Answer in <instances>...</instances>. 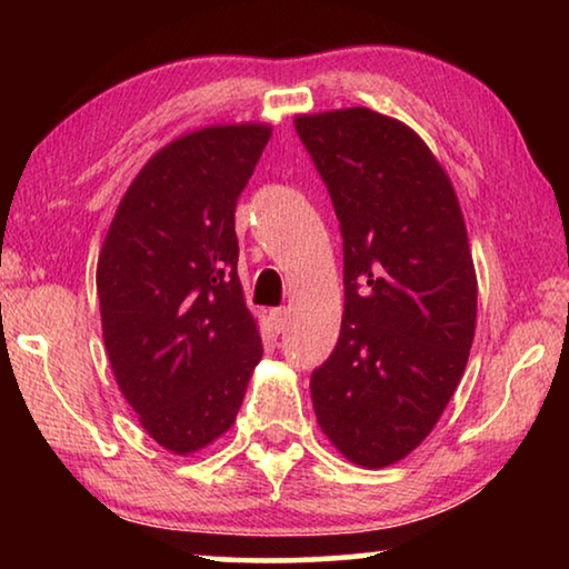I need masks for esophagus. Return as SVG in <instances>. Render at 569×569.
Wrapping results in <instances>:
<instances>
[{
    "mask_svg": "<svg viewBox=\"0 0 569 569\" xmlns=\"http://www.w3.org/2000/svg\"><path fill=\"white\" fill-rule=\"evenodd\" d=\"M271 319H273V323H276V329H278V331H286L288 321H291V311H288L286 306H283V308H273V311H271Z\"/></svg>",
    "mask_w": 569,
    "mask_h": 569,
    "instance_id": "1",
    "label": "esophagus"
}]
</instances>
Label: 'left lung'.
<instances>
[{"mask_svg":"<svg viewBox=\"0 0 569 569\" xmlns=\"http://www.w3.org/2000/svg\"><path fill=\"white\" fill-rule=\"evenodd\" d=\"M343 238L341 333L311 373L323 435L389 467L435 429L465 373L477 273L447 172L407 124L369 108L296 118Z\"/></svg>","mask_w":569,"mask_h":569,"instance_id":"8db88e82","label":"left lung"}]
</instances>
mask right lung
<instances>
[{
    "instance_id": "1",
    "label": "right lung",
    "mask_w": 569,
    "mask_h": 569,
    "mask_svg": "<svg viewBox=\"0 0 569 569\" xmlns=\"http://www.w3.org/2000/svg\"><path fill=\"white\" fill-rule=\"evenodd\" d=\"M268 124L172 140L120 200L98 261L104 349L142 429L190 455L233 427L263 356L238 281L236 203Z\"/></svg>"
}]
</instances>
